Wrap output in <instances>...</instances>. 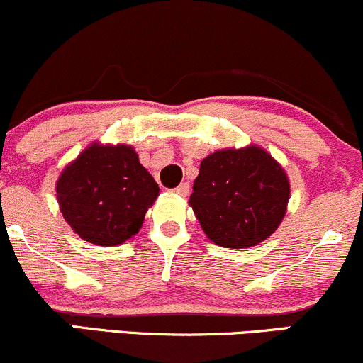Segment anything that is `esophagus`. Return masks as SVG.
Returning <instances> with one entry per match:
<instances>
[{"instance_id": "obj_1", "label": "esophagus", "mask_w": 363, "mask_h": 363, "mask_svg": "<svg viewBox=\"0 0 363 363\" xmlns=\"http://www.w3.org/2000/svg\"><path fill=\"white\" fill-rule=\"evenodd\" d=\"M189 192H190V185H189V183H182V185H178L177 189H174V194L182 195V197H186V195H189Z\"/></svg>"}]
</instances>
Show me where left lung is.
Here are the masks:
<instances>
[{
	"label": "left lung",
	"instance_id": "left-lung-1",
	"mask_svg": "<svg viewBox=\"0 0 363 363\" xmlns=\"http://www.w3.org/2000/svg\"><path fill=\"white\" fill-rule=\"evenodd\" d=\"M288 201L286 171L267 150L250 144L203 157L189 203L211 242L248 248L278 230Z\"/></svg>",
	"mask_w": 363,
	"mask_h": 363
}]
</instances>
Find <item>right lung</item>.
Returning a JSON list of instances; mask_svg holds the SVG:
<instances>
[{"label":"right lung","mask_w":363,"mask_h":363,"mask_svg":"<svg viewBox=\"0 0 363 363\" xmlns=\"http://www.w3.org/2000/svg\"><path fill=\"white\" fill-rule=\"evenodd\" d=\"M160 186L132 145L94 144L65 166L56 199L65 221L85 242L113 247L138 233Z\"/></svg>","instance_id":"right-lung-1"}]
</instances>
